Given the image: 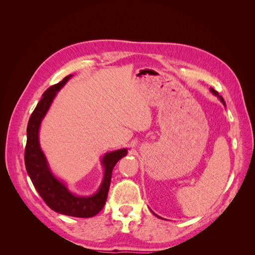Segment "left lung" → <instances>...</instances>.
Instances as JSON below:
<instances>
[{
    "instance_id": "obj_1",
    "label": "left lung",
    "mask_w": 255,
    "mask_h": 255,
    "mask_svg": "<svg viewBox=\"0 0 255 255\" xmlns=\"http://www.w3.org/2000/svg\"><path fill=\"white\" fill-rule=\"evenodd\" d=\"M211 91L213 92V94L215 95V96H217L219 99H220V101L223 103V105H226V103H225V100H223V98L222 97H219V94H218V92L217 91H216V90H214L213 88H211ZM154 215H155V214H154ZM155 216H157V215H155Z\"/></svg>"
}]
</instances>
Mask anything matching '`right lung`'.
<instances>
[{"mask_svg":"<svg viewBox=\"0 0 255 255\" xmlns=\"http://www.w3.org/2000/svg\"><path fill=\"white\" fill-rule=\"evenodd\" d=\"M71 76L72 74L66 76L63 81L45 90L39 103L30 115L26 129L27 139L24 161L26 171L36 190L51 210L63 215L72 216V217L89 218L94 217L104 207L111 185L113 169L118 160L127 155L128 150H116L106 153L103 156V181L99 190L92 196L80 197L72 194L63 182L53 175L39 144V128L57 91H59Z\"/></svg>","mask_w":255,"mask_h":255,"instance_id":"right-lung-1","label":"right lung"}]
</instances>
